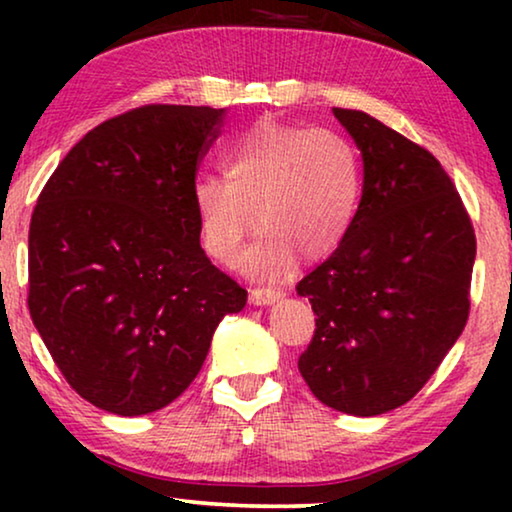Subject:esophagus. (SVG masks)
I'll return each instance as SVG.
<instances>
[{
    "label": "esophagus",
    "mask_w": 512,
    "mask_h": 512,
    "mask_svg": "<svg viewBox=\"0 0 512 512\" xmlns=\"http://www.w3.org/2000/svg\"><path fill=\"white\" fill-rule=\"evenodd\" d=\"M284 296H286V293L282 289H272V286H268V289H254V291H251V303H254V305H272Z\"/></svg>",
    "instance_id": "obj_1"
}]
</instances>
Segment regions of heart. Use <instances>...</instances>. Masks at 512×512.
I'll list each match as a JSON object with an SVG mask.
<instances>
[{"mask_svg": "<svg viewBox=\"0 0 512 512\" xmlns=\"http://www.w3.org/2000/svg\"><path fill=\"white\" fill-rule=\"evenodd\" d=\"M223 170L226 177L202 174L191 188L202 247L235 263L258 221L263 233L242 258L256 277L282 275L298 254H333L359 214L363 163L342 132L265 118L230 146Z\"/></svg>", "mask_w": 512, "mask_h": 512, "instance_id": "obj_1", "label": "heart"}]
</instances>
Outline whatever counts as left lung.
Wrapping results in <instances>:
<instances>
[{"label": "left lung", "instance_id": "obj_1", "mask_svg": "<svg viewBox=\"0 0 512 512\" xmlns=\"http://www.w3.org/2000/svg\"><path fill=\"white\" fill-rule=\"evenodd\" d=\"M359 146L363 195L345 242L296 286L317 328L298 370L328 408L375 417L408 403L464 331L473 223L443 165L356 109H333Z\"/></svg>", "mask_w": 512, "mask_h": 512}]
</instances>
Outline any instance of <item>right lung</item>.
Here are the masks:
<instances>
[{"label":"right lung","instance_id":"obj_1","mask_svg":"<svg viewBox=\"0 0 512 512\" xmlns=\"http://www.w3.org/2000/svg\"><path fill=\"white\" fill-rule=\"evenodd\" d=\"M223 109L146 104L62 158L30 223V314L95 408L139 417L184 394L247 291L200 247L191 188Z\"/></svg>","mask_w":512,"mask_h":512}]
</instances>
